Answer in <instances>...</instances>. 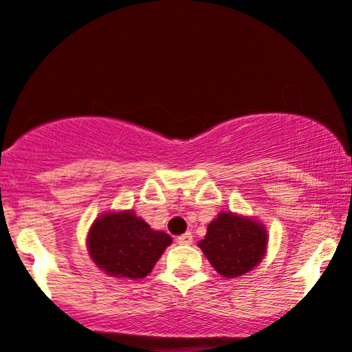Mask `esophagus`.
I'll use <instances>...</instances> for the list:
<instances>
[{"instance_id":"obj_1","label":"esophagus","mask_w":352,"mask_h":352,"mask_svg":"<svg viewBox=\"0 0 352 352\" xmlns=\"http://www.w3.org/2000/svg\"><path fill=\"white\" fill-rule=\"evenodd\" d=\"M177 243L184 244V245L192 244L193 243V234L190 231L185 232V234H182V236H179V238H177Z\"/></svg>"}]
</instances>
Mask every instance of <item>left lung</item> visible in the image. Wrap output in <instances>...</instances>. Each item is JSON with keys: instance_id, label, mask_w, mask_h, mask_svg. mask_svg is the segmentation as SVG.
Masks as SVG:
<instances>
[{"instance_id": "8db88e82", "label": "left lung", "mask_w": 352, "mask_h": 352, "mask_svg": "<svg viewBox=\"0 0 352 352\" xmlns=\"http://www.w3.org/2000/svg\"><path fill=\"white\" fill-rule=\"evenodd\" d=\"M198 245L219 275L236 278L264 259L267 231L257 219L221 211L208 224L205 239Z\"/></svg>"}]
</instances>
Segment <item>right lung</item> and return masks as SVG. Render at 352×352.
<instances>
[{
  "mask_svg": "<svg viewBox=\"0 0 352 352\" xmlns=\"http://www.w3.org/2000/svg\"><path fill=\"white\" fill-rule=\"evenodd\" d=\"M172 238L154 231L133 211H113L101 214L87 236L90 257L111 277L144 278L154 269Z\"/></svg>",
  "mask_w": 352,
  "mask_h": 352,
  "instance_id": "add662e5",
  "label": "right lung"
}]
</instances>
